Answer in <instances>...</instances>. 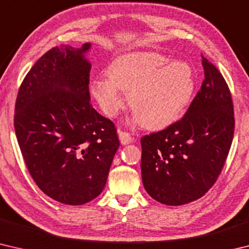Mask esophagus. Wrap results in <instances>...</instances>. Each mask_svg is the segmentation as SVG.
<instances>
[{
  "label": "esophagus",
  "mask_w": 249,
  "mask_h": 249,
  "mask_svg": "<svg viewBox=\"0 0 249 249\" xmlns=\"http://www.w3.org/2000/svg\"><path fill=\"white\" fill-rule=\"evenodd\" d=\"M119 137H120V141H121L122 145H128L133 142V137L130 136L128 133L122 132V130H121V132H119Z\"/></svg>",
  "instance_id": "esophagus-1"
}]
</instances>
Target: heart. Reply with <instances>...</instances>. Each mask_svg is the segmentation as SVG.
<instances>
[{"label": "heart", "instance_id": "heart-1", "mask_svg": "<svg viewBox=\"0 0 249 249\" xmlns=\"http://www.w3.org/2000/svg\"><path fill=\"white\" fill-rule=\"evenodd\" d=\"M107 79H95L90 91L104 114L117 115L128 103L146 128L161 129L178 121L196 91L192 67L155 52H133L116 57L107 68Z\"/></svg>", "mask_w": 249, "mask_h": 249}]
</instances>
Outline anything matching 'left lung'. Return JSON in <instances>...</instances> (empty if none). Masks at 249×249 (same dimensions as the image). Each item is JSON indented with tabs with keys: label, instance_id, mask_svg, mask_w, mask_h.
I'll list each match as a JSON object with an SVG mask.
<instances>
[{
	"label": "left lung",
	"instance_id": "1",
	"mask_svg": "<svg viewBox=\"0 0 249 249\" xmlns=\"http://www.w3.org/2000/svg\"><path fill=\"white\" fill-rule=\"evenodd\" d=\"M202 66L204 80L182 119L141 140L142 184L162 204L182 205L203 196L220 176L233 141L229 87L203 56Z\"/></svg>",
	"mask_w": 249,
	"mask_h": 249
}]
</instances>
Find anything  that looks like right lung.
I'll return each mask as SVG.
<instances>
[{"mask_svg": "<svg viewBox=\"0 0 249 249\" xmlns=\"http://www.w3.org/2000/svg\"><path fill=\"white\" fill-rule=\"evenodd\" d=\"M90 43L41 56L16 99L14 127L32 178L60 203L81 205L103 191L120 141L90 103Z\"/></svg>", "mask_w": 249, "mask_h": 249, "instance_id": "obj_1", "label": "right lung"}]
</instances>
